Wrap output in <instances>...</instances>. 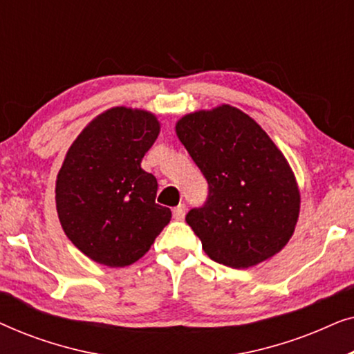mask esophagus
<instances>
[{"label": "esophagus", "mask_w": 354, "mask_h": 354, "mask_svg": "<svg viewBox=\"0 0 354 354\" xmlns=\"http://www.w3.org/2000/svg\"><path fill=\"white\" fill-rule=\"evenodd\" d=\"M185 205H178V206H176L174 207V211H172V216H174V219L176 221H182L183 217H185Z\"/></svg>", "instance_id": "34e87169"}]
</instances>
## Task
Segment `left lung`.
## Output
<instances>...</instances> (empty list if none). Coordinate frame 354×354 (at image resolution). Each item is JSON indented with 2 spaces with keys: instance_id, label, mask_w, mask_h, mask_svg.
<instances>
[{
  "instance_id": "left-lung-1",
  "label": "left lung",
  "mask_w": 354,
  "mask_h": 354,
  "mask_svg": "<svg viewBox=\"0 0 354 354\" xmlns=\"http://www.w3.org/2000/svg\"><path fill=\"white\" fill-rule=\"evenodd\" d=\"M176 132L207 182L205 205L185 216L205 253L234 269L279 253L297 225L299 192L269 135L229 104L187 114Z\"/></svg>"
}]
</instances>
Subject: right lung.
<instances>
[{"label": "right lung", "mask_w": 354, "mask_h": 354, "mask_svg": "<svg viewBox=\"0 0 354 354\" xmlns=\"http://www.w3.org/2000/svg\"><path fill=\"white\" fill-rule=\"evenodd\" d=\"M159 133L151 113L113 108L86 125L56 180L61 225L82 253L109 268L133 264L171 221L142 159Z\"/></svg>", "instance_id": "1"}]
</instances>
